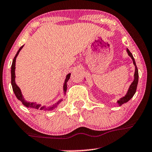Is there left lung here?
I'll use <instances>...</instances> for the list:
<instances>
[{"mask_svg": "<svg viewBox=\"0 0 152 152\" xmlns=\"http://www.w3.org/2000/svg\"><path fill=\"white\" fill-rule=\"evenodd\" d=\"M126 52H127L129 56L132 58V60L133 64H134V67H135V71H134V80H133L132 83L131 85H130V86L129 87V89H128L126 94L124 96V97L120 98L119 100L117 101V103L118 104L119 106H121V105L124 104V103L127 102L128 101L130 100V99H131L133 97V96L134 95L135 92H136L137 87V84H138V80H139L138 69H137V67L136 65V62H135L134 58L133 55L131 53V52H130L129 50L127 49V48H126Z\"/></svg>", "mask_w": 152, "mask_h": 152, "instance_id": "1", "label": "left lung"}]
</instances>
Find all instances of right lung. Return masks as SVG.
<instances>
[{"mask_svg":"<svg viewBox=\"0 0 152 152\" xmlns=\"http://www.w3.org/2000/svg\"><path fill=\"white\" fill-rule=\"evenodd\" d=\"M23 46H24V45L21 46V47L19 48L18 51L17 53H16L15 58H14L13 60H12V65H11V85H12V90H13V92H14V94H15L16 97L18 98V99H19V100L21 102H22V104L24 105V106H26V107H29V108H31V109H35V110H44V111H46V110H48V111H49V110H54V109L56 108L57 107H58L59 105V104H60V103L62 101V99H59V100L56 103H55V104L52 105V106L46 107L45 105H44V106H42V105H41L40 104H37V103H36V102H27L26 99H25V98L23 97V95L22 94V92H21L20 87L18 86L17 85H16V83H15V73L16 58H17L18 55L20 51L22 50ZM70 75H71L70 73L67 74V76H66L65 80V83H64V85H63L64 95H65V94H66V91H67V81L69 80V77H70Z\"/></svg>","mask_w":152,"mask_h":152,"instance_id":"right-lung-1","label":"right lung"}]
</instances>
